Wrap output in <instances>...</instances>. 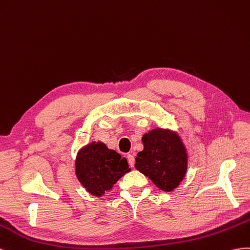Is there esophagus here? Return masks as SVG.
<instances>
[{"label": "esophagus", "mask_w": 250, "mask_h": 250, "mask_svg": "<svg viewBox=\"0 0 250 250\" xmlns=\"http://www.w3.org/2000/svg\"><path fill=\"white\" fill-rule=\"evenodd\" d=\"M126 158H127V162H129L130 167H134V165H135V158H134V155H132V154H127V155H126Z\"/></svg>", "instance_id": "obj_1"}]
</instances>
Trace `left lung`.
Listing matches in <instances>:
<instances>
[{"mask_svg": "<svg viewBox=\"0 0 250 250\" xmlns=\"http://www.w3.org/2000/svg\"><path fill=\"white\" fill-rule=\"evenodd\" d=\"M144 151L137 154L135 167L148 177L157 188L172 191L185 176L188 154L174 132L155 129L142 137Z\"/></svg>", "mask_w": 250, "mask_h": 250, "instance_id": "8db88e82", "label": "left lung"}]
</instances>
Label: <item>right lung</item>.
<instances>
[{"mask_svg":"<svg viewBox=\"0 0 250 250\" xmlns=\"http://www.w3.org/2000/svg\"><path fill=\"white\" fill-rule=\"evenodd\" d=\"M130 170L126 159L102 142H91L81 148L76 156L77 179L90 194L97 197L111 189Z\"/></svg>","mask_w":250,"mask_h":250,"instance_id":"1","label":"right lung"}]
</instances>
